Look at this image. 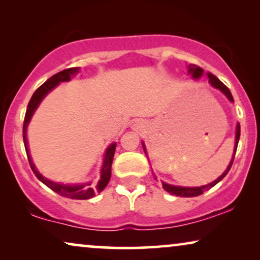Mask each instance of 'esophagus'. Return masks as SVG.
I'll return each instance as SVG.
<instances>
[{
    "label": "esophagus",
    "mask_w": 260,
    "mask_h": 260,
    "mask_svg": "<svg viewBox=\"0 0 260 260\" xmlns=\"http://www.w3.org/2000/svg\"><path fill=\"white\" fill-rule=\"evenodd\" d=\"M145 127H147V126H145L144 122H142V120H138V122H136L133 125V129L135 131H137V133H142V131H144Z\"/></svg>",
    "instance_id": "obj_1"
}]
</instances>
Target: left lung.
<instances>
[{"label":"left lung","instance_id":"1","mask_svg":"<svg viewBox=\"0 0 260 260\" xmlns=\"http://www.w3.org/2000/svg\"><path fill=\"white\" fill-rule=\"evenodd\" d=\"M189 73L193 76V78H200L202 74H204V70L201 69L200 66H197V65H193V63H190L189 65ZM206 76L208 77V81L209 84L212 85L213 87L218 88L222 92L223 94L226 95L227 98L230 99L231 102H234V99L232 97V93H231L230 88L226 86L225 84L221 83L218 78H216L214 74L212 73H206ZM239 138H240V124L238 123L237 125V133H236V147H234V154H233V157L231 159L229 167H227V169L223 172V174L220 177H218L215 181H213L212 183L209 184H206V186H201V187H177V186H170V184H167V183H163V188L168 191V193L173 194V195H176V197H181V198H193V197H199V195H201L204 191L211 189L212 187H214L216 183L220 182L223 177L227 175V173L230 172L231 167L233 165V161H234V156H236V151H237V148H238V142H239ZM143 148H144V144H143ZM144 152H145V148H144ZM147 154V152H145Z\"/></svg>","mask_w":260,"mask_h":260}]
</instances>
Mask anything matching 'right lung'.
<instances>
[{
	"instance_id": "add662e5",
	"label": "right lung",
	"mask_w": 260,
	"mask_h": 260,
	"mask_svg": "<svg viewBox=\"0 0 260 260\" xmlns=\"http://www.w3.org/2000/svg\"><path fill=\"white\" fill-rule=\"evenodd\" d=\"M77 72H78V67H71V69L63 70V71H61V72L52 76L47 81H45V83L34 92L33 95H31L29 103H28L26 115H24L23 143H24V148H26L27 157H28V161H29L30 168H31V170H33V173L35 174V176H37L42 183H45L48 188H51L52 190H54L55 193L61 195V197L76 199V200H87V199L93 198L97 191H102L106 186H108L110 177H111V166H112V161H113V155H115V150H116V144H111L108 148V150H106L104 163H103V168H102L101 180H99L97 187L92 188V187H90V183H88L87 186L86 184H73V186H66V184L52 182V181H49L46 179V177L42 176L41 174L39 173L37 169H35L34 163L31 162V158L29 156V150H28V145H27V138H26V129H27L28 123H29V120L31 118V116H33L35 109H37L39 104H40L42 98H44L49 91L53 90V88H54L59 83H61V81H69L71 79V77H72L73 74Z\"/></svg>"
}]
</instances>
